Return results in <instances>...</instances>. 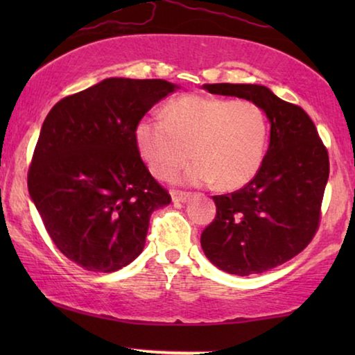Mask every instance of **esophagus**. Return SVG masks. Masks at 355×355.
Returning a JSON list of instances; mask_svg holds the SVG:
<instances>
[{
  "label": "esophagus",
  "instance_id": "obj_1",
  "mask_svg": "<svg viewBox=\"0 0 355 355\" xmlns=\"http://www.w3.org/2000/svg\"><path fill=\"white\" fill-rule=\"evenodd\" d=\"M192 193L191 192H186V191H173L171 192V197L174 202H186L191 198Z\"/></svg>",
  "mask_w": 355,
  "mask_h": 355
}]
</instances>
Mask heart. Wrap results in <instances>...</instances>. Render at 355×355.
I'll return each instance as SVG.
<instances>
[{
	"label": "heart",
	"mask_w": 355,
	"mask_h": 355,
	"mask_svg": "<svg viewBox=\"0 0 355 355\" xmlns=\"http://www.w3.org/2000/svg\"><path fill=\"white\" fill-rule=\"evenodd\" d=\"M135 144L159 179L171 178L193 157L198 163L187 171V182L215 181L221 191H234L250 182L263 163L268 118L250 100L184 95L166 105L164 119L140 121Z\"/></svg>",
	"instance_id": "obj_1"
}]
</instances>
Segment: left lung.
I'll use <instances>...</instances> for the list:
<instances>
[{"mask_svg":"<svg viewBox=\"0 0 355 355\" xmlns=\"http://www.w3.org/2000/svg\"><path fill=\"white\" fill-rule=\"evenodd\" d=\"M203 89L254 101L270 119V145L259 173L239 191L213 196L215 220L200 236L203 252L220 270L239 276L263 273L294 259L318 231L328 150L310 116L263 85L205 84Z\"/></svg>","mask_w":355,"mask_h":355,"instance_id":"1","label":"left lung"}]
</instances>
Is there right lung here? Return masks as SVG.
I'll return each mask as SVG.
<instances>
[{
	"instance_id": "obj_1",
	"label": "right lung",
	"mask_w": 355,
	"mask_h": 355,
	"mask_svg": "<svg viewBox=\"0 0 355 355\" xmlns=\"http://www.w3.org/2000/svg\"><path fill=\"white\" fill-rule=\"evenodd\" d=\"M176 85L111 77L58 101L42 125L27 186L48 236L87 271L111 273L145 245L171 196L150 174L135 128Z\"/></svg>"
}]
</instances>
